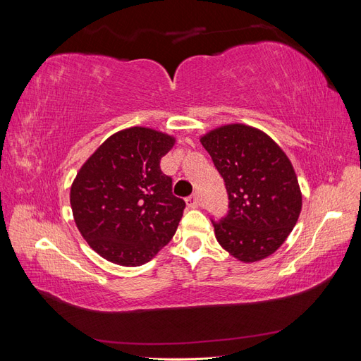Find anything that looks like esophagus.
Wrapping results in <instances>:
<instances>
[{
    "label": "esophagus",
    "mask_w": 361,
    "mask_h": 361,
    "mask_svg": "<svg viewBox=\"0 0 361 361\" xmlns=\"http://www.w3.org/2000/svg\"><path fill=\"white\" fill-rule=\"evenodd\" d=\"M185 202H187V206L188 207H192V209H194V207H199V197H197V195H190V197H187V199H185Z\"/></svg>",
    "instance_id": "1"
}]
</instances>
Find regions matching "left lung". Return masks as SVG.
I'll return each instance as SVG.
<instances>
[{
  "label": "left lung",
  "instance_id": "obj_1",
  "mask_svg": "<svg viewBox=\"0 0 361 361\" xmlns=\"http://www.w3.org/2000/svg\"><path fill=\"white\" fill-rule=\"evenodd\" d=\"M200 143L228 194V214L212 221L218 244L245 264L268 257L286 241L302 206L289 158L264 130L243 123L215 128Z\"/></svg>",
  "mask_w": 361,
  "mask_h": 361
}]
</instances>
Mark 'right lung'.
<instances>
[{
    "label": "right lung",
    "mask_w": 361,
    "mask_h": 361,
    "mask_svg": "<svg viewBox=\"0 0 361 361\" xmlns=\"http://www.w3.org/2000/svg\"><path fill=\"white\" fill-rule=\"evenodd\" d=\"M176 138L133 126L108 137L87 159L71 187L76 227L97 255L140 267L170 243L185 202L171 192L161 158Z\"/></svg>",
    "instance_id": "right-lung-1"
}]
</instances>
